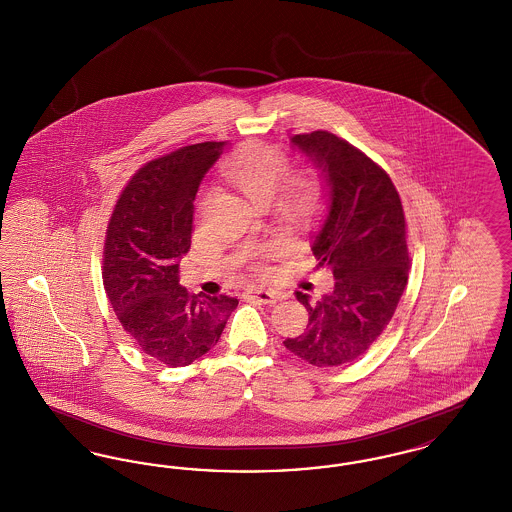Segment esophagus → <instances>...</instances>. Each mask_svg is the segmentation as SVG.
Segmentation results:
<instances>
[{
  "label": "esophagus",
  "instance_id": "obj_1",
  "mask_svg": "<svg viewBox=\"0 0 512 512\" xmlns=\"http://www.w3.org/2000/svg\"><path fill=\"white\" fill-rule=\"evenodd\" d=\"M245 299H253V301H259V303H265V305H274L280 297L276 292H268V290H249L244 293Z\"/></svg>",
  "mask_w": 512,
  "mask_h": 512
}]
</instances>
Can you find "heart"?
<instances>
[{
  "label": "heart",
  "mask_w": 512,
  "mask_h": 512,
  "mask_svg": "<svg viewBox=\"0 0 512 512\" xmlns=\"http://www.w3.org/2000/svg\"><path fill=\"white\" fill-rule=\"evenodd\" d=\"M288 171V155L280 147L263 142H247L224 165V176L251 201L272 203L286 219H307L320 205V182L311 172ZM205 201L207 197L199 199L197 213L203 211Z\"/></svg>",
  "instance_id": "heart-1"
}]
</instances>
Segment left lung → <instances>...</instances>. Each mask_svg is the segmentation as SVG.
Segmentation results:
<instances>
[{"label":"left lung","instance_id":"8db88e82","mask_svg":"<svg viewBox=\"0 0 512 512\" xmlns=\"http://www.w3.org/2000/svg\"><path fill=\"white\" fill-rule=\"evenodd\" d=\"M292 144L322 171L330 190L311 249L336 284L318 301L295 293L309 324L284 345L309 365H345L380 338L407 286L405 213L388 172L361 149L326 130L295 134Z\"/></svg>","mask_w":512,"mask_h":512}]
</instances>
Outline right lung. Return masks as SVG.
Segmentation results:
<instances>
[{
  "instance_id": "right-lung-1",
  "label": "right lung",
  "mask_w": 512,
  "mask_h": 512,
  "mask_svg": "<svg viewBox=\"0 0 512 512\" xmlns=\"http://www.w3.org/2000/svg\"><path fill=\"white\" fill-rule=\"evenodd\" d=\"M224 142L180 147L136 172L113 209L103 286L122 328L167 366L192 365L219 343L236 297L188 293L178 263L190 251L194 199Z\"/></svg>"
}]
</instances>
